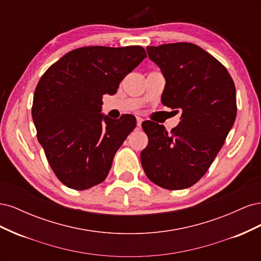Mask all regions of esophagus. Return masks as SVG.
Wrapping results in <instances>:
<instances>
[{"instance_id": "esophagus-1", "label": "esophagus", "mask_w": 261, "mask_h": 261, "mask_svg": "<svg viewBox=\"0 0 261 261\" xmlns=\"http://www.w3.org/2000/svg\"><path fill=\"white\" fill-rule=\"evenodd\" d=\"M144 122V118H141V117H137V126H138V127H140V126H141V123H143Z\"/></svg>"}]
</instances>
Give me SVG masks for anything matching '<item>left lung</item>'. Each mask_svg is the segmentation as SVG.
Segmentation results:
<instances>
[{
  "label": "left lung",
  "mask_w": 261,
  "mask_h": 261,
  "mask_svg": "<svg viewBox=\"0 0 261 261\" xmlns=\"http://www.w3.org/2000/svg\"><path fill=\"white\" fill-rule=\"evenodd\" d=\"M165 77L163 106L180 109L171 132L152 121L141 124L148 145L140 153L147 177L170 191L196 184L208 171L236 117L235 85L227 69L188 42L147 46Z\"/></svg>",
  "instance_id": "1"
}]
</instances>
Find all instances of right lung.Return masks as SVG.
I'll return each mask as SVG.
<instances>
[{"label":"right lung","instance_id":"right-lung-1","mask_svg":"<svg viewBox=\"0 0 261 261\" xmlns=\"http://www.w3.org/2000/svg\"><path fill=\"white\" fill-rule=\"evenodd\" d=\"M145 58L139 45L84 46L66 53L40 78L31 115L50 167L65 186L84 191L107 178L136 117L113 120L100 113L102 97L114 94Z\"/></svg>","mask_w":261,"mask_h":261}]
</instances>
